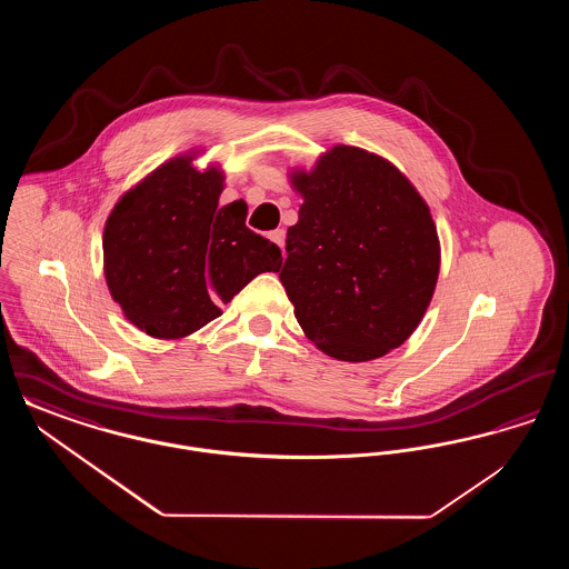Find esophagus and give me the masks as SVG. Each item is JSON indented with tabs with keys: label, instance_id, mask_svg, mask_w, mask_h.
I'll list each match as a JSON object with an SVG mask.
<instances>
[{
	"label": "esophagus",
	"instance_id": "34e87169",
	"mask_svg": "<svg viewBox=\"0 0 569 569\" xmlns=\"http://www.w3.org/2000/svg\"><path fill=\"white\" fill-rule=\"evenodd\" d=\"M269 237H271V241H274V243L279 244V247L283 249V243H286V230H283V228H277V230H272Z\"/></svg>",
	"mask_w": 569,
	"mask_h": 569
}]
</instances>
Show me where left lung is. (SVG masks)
<instances>
[{
	"mask_svg": "<svg viewBox=\"0 0 569 569\" xmlns=\"http://www.w3.org/2000/svg\"><path fill=\"white\" fill-rule=\"evenodd\" d=\"M302 196L279 279L305 335L348 362L399 348L420 325L439 274V239L422 196L358 147L295 172Z\"/></svg>",
	"mask_w": 569,
	"mask_h": 569,
	"instance_id": "obj_1",
	"label": "left lung"
}]
</instances>
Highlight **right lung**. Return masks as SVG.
I'll list each match as a JSON object with an SVG mask.
<instances>
[{
  "mask_svg": "<svg viewBox=\"0 0 569 569\" xmlns=\"http://www.w3.org/2000/svg\"><path fill=\"white\" fill-rule=\"evenodd\" d=\"M193 156L162 163L128 191L104 228V274L126 318L158 339H181L221 316L281 249L244 226L243 200L219 207L223 174Z\"/></svg>",
  "mask_w": 569,
  "mask_h": 569,
  "instance_id": "right-lung-1",
  "label": "right lung"
}]
</instances>
